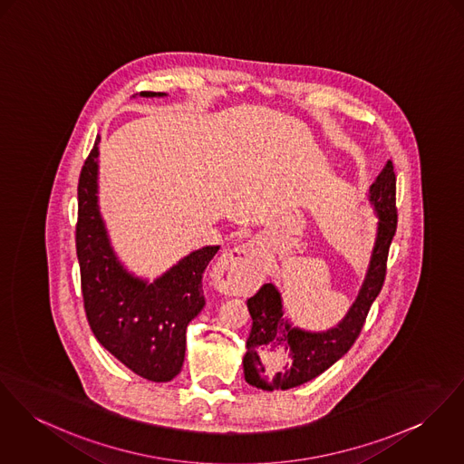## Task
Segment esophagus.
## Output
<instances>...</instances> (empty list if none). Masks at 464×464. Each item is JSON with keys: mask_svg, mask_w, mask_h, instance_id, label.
<instances>
[{"mask_svg": "<svg viewBox=\"0 0 464 464\" xmlns=\"http://www.w3.org/2000/svg\"><path fill=\"white\" fill-rule=\"evenodd\" d=\"M256 257H254V246L252 244H242L235 249L227 250L218 259L215 272L218 276H224L226 279L235 281H247L256 270Z\"/></svg>", "mask_w": 464, "mask_h": 464, "instance_id": "obj_1", "label": "esophagus"}]
</instances>
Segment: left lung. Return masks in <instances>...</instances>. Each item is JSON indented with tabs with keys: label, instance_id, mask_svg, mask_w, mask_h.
<instances>
[{
	"label": "left lung",
	"instance_id": "8db88e82",
	"mask_svg": "<svg viewBox=\"0 0 464 464\" xmlns=\"http://www.w3.org/2000/svg\"><path fill=\"white\" fill-rule=\"evenodd\" d=\"M369 203L378 217L374 246L357 298L335 326L311 332L285 318L283 296L272 283L247 300L252 328L244 357L246 382L261 391H287L304 385L339 358L357 341L365 316L385 281V263L397 227L395 173L387 160L369 187Z\"/></svg>",
	"mask_w": 464,
	"mask_h": 464
}]
</instances>
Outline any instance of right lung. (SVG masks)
<instances>
[{
	"instance_id": "right-lung-1",
	"label": "right lung",
	"mask_w": 464,
	"mask_h": 464,
	"mask_svg": "<svg viewBox=\"0 0 464 464\" xmlns=\"http://www.w3.org/2000/svg\"><path fill=\"white\" fill-rule=\"evenodd\" d=\"M99 143L101 138L77 187L75 247L86 318L97 341L132 372L155 383L171 382L183 365L187 324L205 307L201 279L218 246L192 250L153 283L129 272L111 246L99 207Z\"/></svg>"
}]
</instances>
